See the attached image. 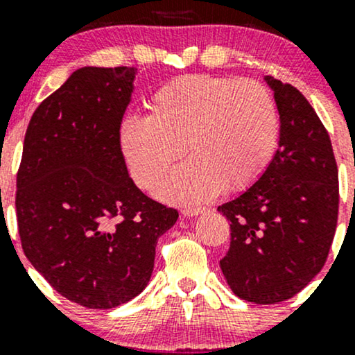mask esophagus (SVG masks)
Here are the masks:
<instances>
[{"label":"esophagus","instance_id":"34e87169","mask_svg":"<svg viewBox=\"0 0 355 355\" xmlns=\"http://www.w3.org/2000/svg\"><path fill=\"white\" fill-rule=\"evenodd\" d=\"M203 211H205L203 207H185V209L182 210V214L185 215V217H195V215L203 214Z\"/></svg>","mask_w":355,"mask_h":355}]
</instances>
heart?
I'll return each mask as SVG.
<instances>
[{"instance_id": "heart-1", "label": "heart", "mask_w": 355, "mask_h": 355, "mask_svg": "<svg viewBox=\"0 0 355 355\" xmlns=\"http://www.w3.org/2000/svg\"><path fill=\"white\" fill-rule=\"evenodd\" d=\"M146 116H126L118 144L133 180L153 190L183 148L190 155L158 190L172 202H202L222 189L242 191L262 177L279 140L270 89L254 80L185 75L146 100Z\"/></svg>"}]
</instances>
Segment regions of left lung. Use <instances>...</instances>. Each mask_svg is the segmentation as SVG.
Segmentation results:
<instances>
[{
    "label": "left lung",
    "mask_w": 355,
    "mask_h": 355,
    "mask_svg": "<svg viewBox=\"0 0 355 355\" xmlns=\"http://www.w3.org/2000/svg\"><path fill=\"white\" fill-rule=\"evenodd\" d=\"M280 140L267 170L218 207L230 222L220 260L234 294L254 304L291 299L320 272L339 215V172L327 130L295 87L267 76Z\"/></svg>",
    "instance_id": "1"
}]
</instances>
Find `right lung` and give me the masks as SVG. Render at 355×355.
I'll use <instances>...</instances> for the list:
<instances>
[{"label": "right lung", "mask_w": 355, "mask_h": 355, "mask_svg": "<svg viewBox=\"0 0 355 355\" xmlns=\"http://www.w3.org/2000/svg\"><path fill=\"white\" fill-rule=\"evenodd\" d=\"M135 67L76 70L31 116L16 175L24 255L58 294L113 309L148 284L178 211L128 177L118 128Z\"/></svg>", "instance_id": "right-lung-1"}]
</instances>
